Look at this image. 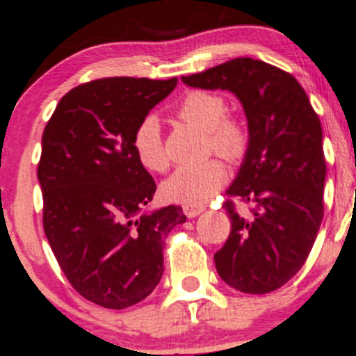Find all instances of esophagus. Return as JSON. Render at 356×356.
I'll return each mask as SVG.
<instances>
[{
    "instance_id": "1",
    "label": "esophagus",
    "mask_w": 356,
    "mask_h": 356,
    "mask_svg": "<svg viewBox=\"0 0 356 356\" xmlns=\"http://www.w3.org/2000/svg\"><path fill=\"white\" fill-rule=\"evenodd\" d=\"M182 210H184L186 217L195 218V217H198L200 213H203L204 204H184V207H182Z\"/></svg>"
}]
</instances>
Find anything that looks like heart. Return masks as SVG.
<instances>
[{
  "label": "heart",
  "instance_id": "heart-1",
  "mask_svg": "<svg viewBox=\"0 0 356 356\" xmlns=\"http://www.w3.org/2000/svg\"><path fill=\"white\" fill-rule=\"evenodd\" d=\"M177 117L207 131L208 152L227 161L243 160L250 146L245 122L229 117L227 103L218 92L191 91L177 106ZM132 152L139 165L149 172H163L168 165L163 138L156 118L146 117L132 132ZM227 177L224 163L217 158L200 165L179 167L161 184L165 200L182 204H201L210 200Z\"/></svg>",
  "mask_w": 356,
  "mask_h": 356
}]
</instances>
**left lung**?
Masks as SVG:
<instances>
[{"instance_id":"1","label":"left lung","mask_w":356,"mask_h":356,"mask_svg":"<svg viewBox=\"0 0 356 356\" xmlns=\"http://www.w3.org/2000/svg\"><path fill=\"white\" fill-rule=\"evenodd\" d=\"M181 79L191 88L231 91L248 120L250 146L227 195L253 204V217L224 203L232 224L213 254L218 275L241 293L279 289L303 267L324 217L318 115L293 75L260 60L234 58Z\"/></svg>"}]
</instances>
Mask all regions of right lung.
Here are the masks:
<instances>
[{
    "instance_id": "add662e5",
    "label": "right lung",
    "mask_w": 356,
    "mask_h": 356,
    "mask_svg": "<svg viewBox=\"0 0 356 356\" xmlns=\"http://www.w3.org/2000/svg\"><path fill=\"white\" fill-rule=\"evenodd\" d=\"M167 81L110 77L68 91L42 132V225L74 289L111 310L145 300L163 274L181 207L143 211L156 184L132 152V132L167 98Z\"/></svg>"
}]
</instances>
